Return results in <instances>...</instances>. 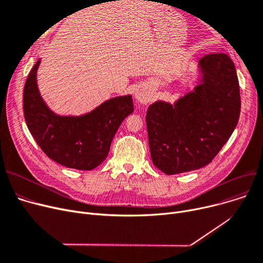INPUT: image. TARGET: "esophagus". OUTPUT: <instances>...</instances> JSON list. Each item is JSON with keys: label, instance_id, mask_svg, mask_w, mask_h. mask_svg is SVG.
<instances>
[{"label": "esophagus", "instance_id": "obj_1", "mask_svg": "<svg viewBox=\"0 0 263 263\" xmlns=\"http://www.w3.org/2000/svg\"><path fill=\"white\" fill-rule=\"evenodd\" d=\"M134 97H135V99H136L137 101L143 103V104L148 103V102L151 100V98H153V96H151V93H150L149 91H145V90L142 89V88H137V89L135 90Z\"/></svg>", "mask_w": 263, "mask_h": 263}]
</instances>
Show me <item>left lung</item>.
I'll return each mask as SVG.
<instances>
[{
    "instance_id": "left-lung-1",
    "label": "left lung",
    "mask_w": 263,
    "mask_h": 263,
    "mask_svg": "<svg viewBox=\"0 0 263 263\" xmlns=\"http://www.w3.org/2000/svg\"><path fill=\"white\" fill-rule=\"evenodd\" d=\"M193 91L174 104L149 105L146 124L155 166L166 175L208 165L236 129L241 110L239 80L225 52L204 55Z\"/></svg>"
}]
</instances>
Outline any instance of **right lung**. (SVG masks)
Returning <instances> with one entry per match:
<instances>
[{"label":"right lung","instance_id":"add662e5","mask_svg":"<svg viewBox=\"0 0 263 263\" xmlns=\"http://www.w3.org/2000/svg\"><path fill=\"white\" fill-rule=\"evenodd\" d=\"M40 60L26 79L23 110L26 126L41 150L63 166L91 171L106 159L121 122L133 112L132 96L104 101L81 116L55 114L41 98L37 86Z\"/></svg>","mask_w":263,"mask_h":263}]
</instances>
